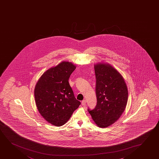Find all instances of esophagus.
<instances>
[{
	"mask_svg": "<svg viewBox=\"0 0 159 159\" xmlns=\"http://www.w3.org/2000/svg\"><path fill=\"white\" fill-rule=\"evenodd\" d=\"M86 104V101L85 99V100H83L82 102H81V104H82V106H85Z\"/></svg>",
	"mask_w": 159,
	"mask_h": 159,
	"instance_id": "1",
	"label": "esophagus"
}]
</instances>
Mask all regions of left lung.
I'll list each match as a JSON object with an SVG mask.
<instances>
[{
  "label": "left lung",
  "instance_id": "left-lung-1",
  "mask_svg": "<svg viewBox=\"0 0 159 159\" xmlns=\"http://www.w3.org/2000/svg\"><path fill=\"white\" fill-rule=\"evenodd\" d=\"M97 105L88 111L98 126L107 127L115 123L124 111L128 90L124 79L108 63L94 65Z\"/></svg>",
  "mask_w": 159,
  "mask_h": 159
}]
</instances>
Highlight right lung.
<instances>
[{
  "label": "right lung",
  "mask_w": 159,
  "mask_h": 159,
  "mask_svg": "<svg viewBox=\"0 0 159 159\" xmlns=\"http://www.w3.org/2000/svg\"><path fill=\"white\" fill-rule=\"evenodd\" d=\"M75 68L71 62L62 61L45 71L36 84L37 109L43 118L54 126L65 125L80 105L68 82Z\"/></svg>",
  "instance_id": "1"
}]
</instances>
